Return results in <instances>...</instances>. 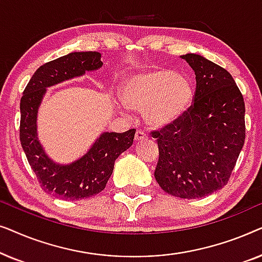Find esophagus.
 I'll use <instances>...</instances> for the list:
<instances>
[{"label": "esophagus", "mask_w": 262, "mask_h": 262, "mask_svg": "<svg viewBox=\"0 0 262 262\" xmlns=\"http://www.w3.org/2000/svg\"><path fill=\"white\" fill-rule=\"evenodd\" d=\"M143 139H146V135L144 134V132H143V131H137V132H136L135 141L136 142H141V141H143Z\"/></svg>", "instance_id": "1"}]
</instances>
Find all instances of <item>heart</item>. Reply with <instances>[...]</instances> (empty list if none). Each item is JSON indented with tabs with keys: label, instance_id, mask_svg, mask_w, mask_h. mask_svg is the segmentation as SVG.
Instances as JSON below:
<instances>
[{
	"label": "heart",
	"instance_id": "heart-1",
	"mask_svg": "<svg viewBox=\"0 0 262 262\" xmlns=\"http://www.w3.org/2000/svg\"><path fill=\"white\" fill-rule=\"evenodd\" d=\"M194 88L189 78L170 69H154L128 77L121 87V100L142 112L149 127L160 130L174 124L189 108Z\"/></svg>",
	"mask_w": 262,
	"mask_h": 262
}]
</instances>
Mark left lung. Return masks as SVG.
Here are the masks:
<instances>
[{"instance_id": "left-lung-1", "label": "left lung", "mask_w": 262, "mask_h": 262, "mask_svg": "<svg viewBox=\"0 0 262 262\" xmlns=\"http://www.w3.org/2000/svg\"><path fill=\"white\" fill-rule=\"evenodd\" d=\"M182 59L195 74L194 102L178 121L152 132L159 145L155 179L168 194L203 198L228 184L245 144V101L227 70L205 57Z\"/></svg>"}]
</instances>
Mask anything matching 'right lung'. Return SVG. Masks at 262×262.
Instances as JSON below:
<instances>
[{"label":"right lung","instance_id":"1","mask_svg":"<svg viewBox=\"0 0 262 262\" xmlns=\"http://www.w3.org/2000/svg\"><path fill=\"white\" fill-rule=\"evenodd\" d=\"M102 64L100 52L68 53L38 68L21 98V145L42 189L57 198L80 200L105 189L118 156L134 143L135 128L124 134L102 132L84 155L63 164L55 162L39 141L38 111L48 88L98 70Z\"/></svg>","mask_w":262,"mask_h":262}]
</instances>
